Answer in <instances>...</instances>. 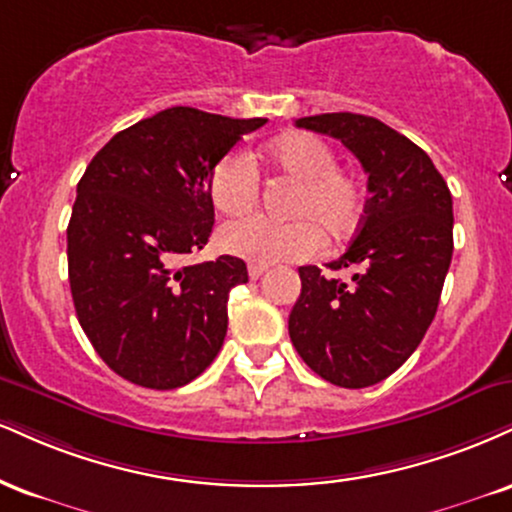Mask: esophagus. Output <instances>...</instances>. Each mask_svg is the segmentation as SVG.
<instances>
[{
	"label": "esophagus",
	"instance_id": "1",
	"mask_svg": "<svg viewBox=\"0 0 512 512\" xmlns=\"http://www.w3.org/2000/svg\"><path fill=\"white\" fill-rule=\"evenodd\" d=\"M267 272H269L267 264H250V267H248L250 279H260V276H264Z\"/></svg>",
	"mask_w": 512,
	"mask_h": 512
}]
</instances>
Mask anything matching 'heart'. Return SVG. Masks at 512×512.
<instances>
[{"label": "heart", "mask_w": 512, "mask_h": 512, "mask_svg": "<svg viewBox=\"0 0 512 512\" xmlns=\"http://www.w3.org/2000/svg\"><path fill=\"white\" fill-rule=\"evenodd\" d=\"M262 162L293 178L295 190L286 214L291 221L248 217L224 224L219 248L250 264L307 260L319 243H343L365 217V188L360 178L336 166V152L312 133H291L264 147ZM260 181L245 157L224 155L209 166L207 197L226 217H243L257 205Z\"/></svg>", "instance_id": "b5f03b06"}]
</instances>
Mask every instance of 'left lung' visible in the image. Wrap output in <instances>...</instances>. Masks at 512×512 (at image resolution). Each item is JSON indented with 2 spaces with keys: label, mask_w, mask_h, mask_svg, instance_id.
Instances as JSON below:
<instances>
[{
  "label": "left lung",
  "mask_w": 512,
  "mask_h": 512,
  "mask_svg": "<svg viewBox=\"0 0 512 512\" xmlns=\"http://www.w3.org/2000/svg\"><path fill=\"white\" fill-rule=\"evenodd\" d=\"M298 128L341 140L367 171L350 248L329 269L300 267L303 291L288 334L305 365L343 389L379 384L415 353L439 307L453 257V197L422 147L362 114H317Z\"/></svg>",
  "instance_id": "left-lung-1"
}]
</instances>
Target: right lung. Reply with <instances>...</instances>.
<instances>
[{"label": "right lung", "instance_id": "right-lung-1", "mask_svg": "<svg viewBox=\"0 0 512 512\" xmlns=\"http://www.w3.org/2000/svg\"><path fill=\"white\" fill-rule=\"evenodd\" d=\"M267 119L171 107L116 133L92 157L66 240L78 322L97 355L145 389L186 386L212 365L243 260L183 264L207 245L209 166Z\"/></svg>", "mask_w": 512, "mask_h": 512}]
</instances>
